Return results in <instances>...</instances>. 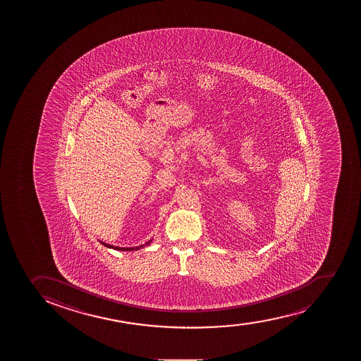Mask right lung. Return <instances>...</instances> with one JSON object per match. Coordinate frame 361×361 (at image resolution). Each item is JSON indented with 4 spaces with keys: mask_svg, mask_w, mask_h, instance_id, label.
Wrapping results in <instances>:
<instances>
[{
    "mask_svg": "<svg viewBox=\"0 0 361 361\" xmlns=\"http://www.w3.org/2000/svg\"><path fill=\"white\" fill-rule=\"evenodd\" d=\"M102 245H104V246L108 247V248H113V250H140V248H142V247L147 246V245H149L150 243H152V240H149L148 243H145V245H141V246L137 247H127V248H125V247H118V246H113V245H108V243H102V241H100Z\"/></svg>",
    "mask_w": 361,
    "mask_h": 361,
    "instance_id": "add662e5",
    "label": "right lung"
}]
</instances>
